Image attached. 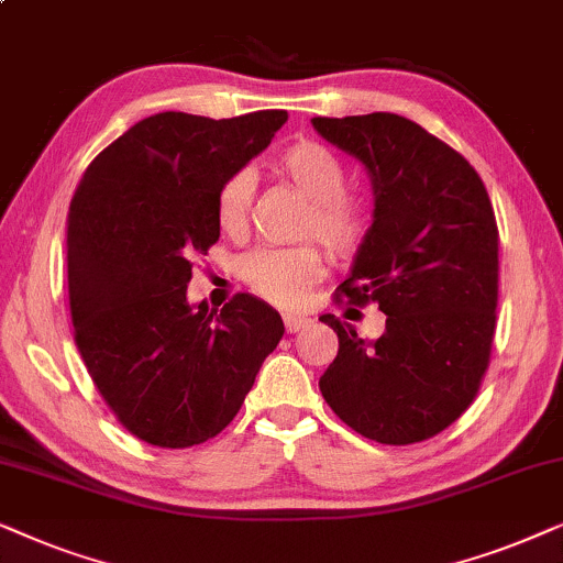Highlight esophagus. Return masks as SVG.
<instances>
[{"label":"esophagus","mask_w":563,"mask_h":563,"mask_svg":"<svg viewBox=\"0 0 563 563\" xmlns=\"http://www.w3.org/2000/svg\"><path fill=\"white\" fill-rule=\"evenodd\" d=\"M283 321H286V329L288 332H298V329H303V327H309V317H303V313H286V317H283Z\"/></svg>","instance_id":"34e87169"}]
</instances>
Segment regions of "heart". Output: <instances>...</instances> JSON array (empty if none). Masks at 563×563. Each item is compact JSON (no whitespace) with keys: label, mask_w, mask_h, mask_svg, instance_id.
Masks as SVG:
<instances>
[{"label":"heart","mask_w":563,"mask_h":563,"mask_svg":"<svg viewBox=\"0 0 563 563\" xmlns=\"http://www.w3.org/2000/svg\"><path fill=\"white\" fill-rule=\"evenodd\" d=\"M275 175L288 179L311 203L306 234H313L336 257L360 250L371 229V206L347 192V167L332 148L317 141H296L273 159ZM254 179L250 172H234L216 195V221L223 234L242 236L250 223ZM239 277L267 301L296 303L306 286L324 275V257L313 244L257 246L239 257Z\"/></svg>","instance_id":"heart-1"}]
</instances>
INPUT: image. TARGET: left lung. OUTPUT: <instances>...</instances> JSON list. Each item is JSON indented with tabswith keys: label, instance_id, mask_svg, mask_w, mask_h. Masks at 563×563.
<instances>
[{
	"label": "left lung",
	"instance_id": "1",
	"mask_svg": "<svg viewBox=\"0 0 563 563\" xmlns=\"http://www.w3.org/2000/svg\"><path fill=\"white\" fill-rule=\"evenodd\" d=\"M311 125L371 177L373 221L340 290L386 313L378 340L321 317L340 340L321 396L363 438L422 443L471 407L489 365L499 283L492 200L476 169L415 120L371 112Z\"/></svg>",
	"mask_w": 563,
	"mask_h": 563
}]
</instances>
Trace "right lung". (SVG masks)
<instances>
[{
  "instance_id": "right-lung-1",
  "label": "right lung",
  "mask_w": 563,
  "mask_h": 563,
  "mask_svg": "<svg viewBox=\"0 0 563 563\" xmlns=\"http://www.w3.org/2000/svg\"><path fill=\"white\" fill-rule=\"evenodd\" d=\"M286 110L156 112L95 156L66 221L74 340L120 424L148 445L211 440L280 342V313L236 294L187 301L195 254L219 242L223 179L265 152Z\"/></svg>"
}]
</instances>
